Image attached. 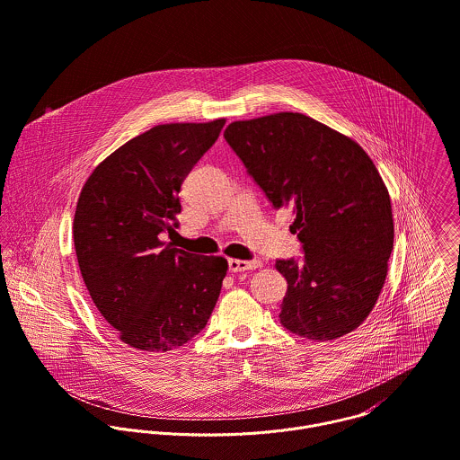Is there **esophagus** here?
I'll use <instances>...</instances> for the list:
<instances>
[{
    "instance_id": "1",
    "label": "esophagus",
    "mask_w": 460,
    "mask_h": 460,
    "mask_svg": "<svg viewBox=\"0 0 460 460\" xmlns=\"http://www.w3.org/2000/svg\"><path fill=\"white\" fill-rule=\"evenodd\" d=\"M261 266V261H239V259H230L228 261V270L230 273H241V271H250Z\"/></svg>"
}]
</instances>
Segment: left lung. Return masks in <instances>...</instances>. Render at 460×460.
I'll use <instances>...</instances> for the list:
<instances>
[{
  "mask_svg": "<svg viewBox=\"0 0 460 460\" xmlns=\"http://www.w3.org/2000/svg\"><path fill=\"white\" fill-rule=\"evenodd\" d=\"M230 148L275 208H293L302 261H277L288 280L280 323L310 341L362 324L393 252L391 198L373 160L349 137L298 114L230 123Z\"/></svg>",
  "mask_w": 460,
  "mask_h": 460,
  "instance_id": "obj_1",
  "label": "left lung"
}]
</instances>
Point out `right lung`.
Instances as JSON below:
<instances>
[{"mask_svg":"<svg viewBox=\"0 0 460 460\" xmlns=\"http://www.w3.org/2000/svg\"><path fill=\"white\" fill-rule=\"evenodd\" d=\"M223 127L225 119L154 127L107 156L80 192L73 237L82 279L132 348L183 346L219 298L228 262L165 244L160 234L178 226L181 183Z\"/></svg>","mask_w":460,"mask_h":460,"instance_id":"right-lung-1","label":"right lung"}]
</instances>
